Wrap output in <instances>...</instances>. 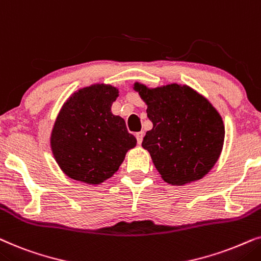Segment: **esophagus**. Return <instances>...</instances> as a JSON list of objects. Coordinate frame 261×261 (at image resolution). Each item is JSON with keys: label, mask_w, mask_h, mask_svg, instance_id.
I'll return each mask as SVG.
<instances>
[{"label": "esophagus", "mask_w": 261, "mask_h": 261, "mask_svg": "<svg viewBox=\"0 0 261 261\" xmlns=\"http://www.w3.org/2000/svg\"><path fill=\"white\" fill-rule=\"evenodd\" d=\"M143 137H144L143 131H141V133H137L136 134V138H137V143L138 144L142 143V141H143Z\"/></svg>", "instance_id": "obj_1"}]
</instances>
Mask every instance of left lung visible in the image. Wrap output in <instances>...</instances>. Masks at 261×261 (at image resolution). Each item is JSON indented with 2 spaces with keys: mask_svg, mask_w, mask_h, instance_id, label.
Returning a JSON list of instances; mask_svg holds the SVG:
<instances>
[{
  "mask_svg": "<svg viewBox=\"0 0 261 261\" xmlns=\"http://www.w3.org/2000/svg\"><path fill=\"white\" fill-rule=\"evenodd\" d=\"M134 88L147 103L152 123L142 147L162 179L180 186L207 174L224 142L223 120L209 100L178 83L148 88L136 82Z\"/></svg>",
  "mask_w": 261,
  "mask_h": 261,
  "instance_id": "left-lung-1",
  "label": "left lung"
}]
</instances>
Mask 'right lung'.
Here are the masks:
<instances>
[{"label":"right lung","mask_w":261,"mask_h":261,"mask_svg":"<svg viewBox=\"0 0 261 261\" xmlns=\"http://www.w3.org/2000/svg\"><path fill=\"white\" fill-rule=\"evenodd\" d=\"M118 93L110 85H93L74 93L62 107L52 128L51 149L69 178L101 184L136 145L123 118L111 112Z\"/></svg>","instance_id":"add662e5"}]
</instances>
